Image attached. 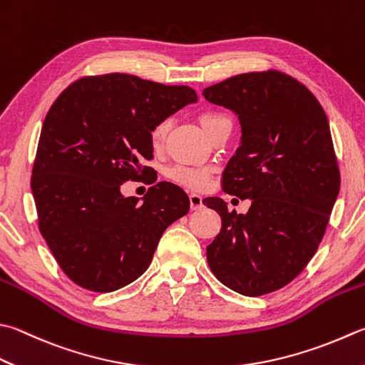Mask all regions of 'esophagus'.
I'll use <instances>...</instances> for the list:
<instances>
[{
    "instance_id": "1",
    "label": "esophagus",
    "mask_w": 365,
    "mask_h": 365,
    "mask_svg": "<svg viewBox=\"0 0 365 365\" xmlns=\"http://www.w3.org/2000/svg\"><path fill=\"white\" fill-rule=\"evenodd\" d=\"M189 202H190V210H194V211L200 210L203 206V198H202V195H198V194H190Z\"/></svg>"
}]
</instances>
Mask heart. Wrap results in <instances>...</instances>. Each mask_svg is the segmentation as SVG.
<instances>
[{
    "label": "heart",
    "instance_id": "obj_1",
    "mask_svg": "<svg viewBox=\"0 0 365 365\" xmlns=\"http://www.w3.org/2000/svg\"><path fill=\"white\" fill-rule=\"evenodd\" d=\"M200 122H202V127L205 128V132L210 136L215 132H217L219 128H222L225 125H232V120L229 119V115H225L224 113H219V111H203L200 114ZM170 125H171V119L165 118L157 122L153 127V130H150L149 138H150V144H153L154 148L162 146L165 136H167L170 130ZM167 176L171 181L184 185V187L203 189L205 185L210 182L211 171L210 168L192 167V165H175V167H171L167 171Z\"/></svg>",
    "mask_w": 365,
    "mask_h": 365
}]
</instances>
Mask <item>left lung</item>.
<instances>
[{
  "label": "left lung",
  "instance_id": "8db88e82",
  "mask_svg": "<svg viewBox=\"0 0 365 365\" xmlns=\"http://www.w3.org/2000/svg\"><path fill=\"white\" fill-rule=\"evenodd\" d=\"M203 97L238 115L242 141L222 189L250 198L246 215L205 198L222 219L206 259L222 284L247 297L273 292L314 256L340 190L331 128L319 101L279 71L245 73L206 87Z\"/></svg>",
  "mask_w": 365,
  "mask_h": 365
}]
</instances>
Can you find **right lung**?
Returning a JSON list of instances; mask_svg holds the SVG:
<instances>
[{
	"mask_svg": "<svg viewBox=\"0 0 365 365\" xmlns=\"http://www.w3.org/2000/svg\"><path fill=\"white\" fill-rule=\"evenodd\" d=\"M197 101L194 88L138 76H88L53 101L41 130L31 192L39 232L61 270L84 289L113 292L148 270L162 233L187 215L189 197L159 182L143 202L120 185L146 176L149 133Z\"/></svg>",
	"mask_w": 365,
	"mask_h": 365,
	"instance_id": "1",
	"label": "right lung"
}]
</instances>
